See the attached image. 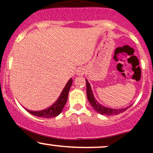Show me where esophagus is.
I'll return each instance as SVG.
<instances>
[{
    "label": "esophagus",
    "mask_w": 153,
    "mask_h": 153,
    "mask_svg": "<svg viewBox=\"0 0 153 153\" xmlns=\"http://www.w3.org/2000/svg\"><path fill=\"white\" fill-rule=\"evenodd\" d=\"M85 72H86V69H85L84 67H79V68L77 70L76 74L78 75H80V76H82V75H84Z\"/></svg>",
    "instance_id": "34e87169"
}]
</instances>
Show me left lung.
Instances as JSON below:
<instances>
[{
    "label": "left lung",
    "instance_id": "left-lung-1",
    "mask_svg": "<svg viewBox=\"0 0 153 153\" xmlns=\"http://www.w3.org/2000/svg\"><path fill=\"white\" fill-rule=\"evenodd\" d=\"M86 94H87V98L88 100L91 104V105L92 106L93 108L97 111L98 113L101 114L106 115V116H110V115H114V114H118L122 113V112L126 111L130 106L128 107L125 108H121V109H114V108H109L105 107V106H102V105L99 103L95 99H94V95H93L92 91H91V86H90L89 83L88 82L87 80H86Z\"/></svg>",
    "mask_w": 153,
    "mask_h": 153
}]
</instances>
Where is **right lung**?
I'll return each mask as SVG.
<instances>
[{"label":"right lung","mask_w":153,"mask_h":153,"mask_svg":"<svg viewBox=\"0 0 153 153\" xmlns=\"http://www.w3.org/2000/svg\"><path fill=\"white\" fill-rule=\"evenodd\" d=\"M72 79L70 78V81L67 82L65 87L64 88L60 97L55 103L50 108L45 110L39 111H33L27 110L30 114L36 116V117H42V118H49V117H55L58 116L63 110L64 105L67 102V97H68V93L70 91V87L72 86Z\"/></svg>","instance_id":"add662e5"}]
</instances>
